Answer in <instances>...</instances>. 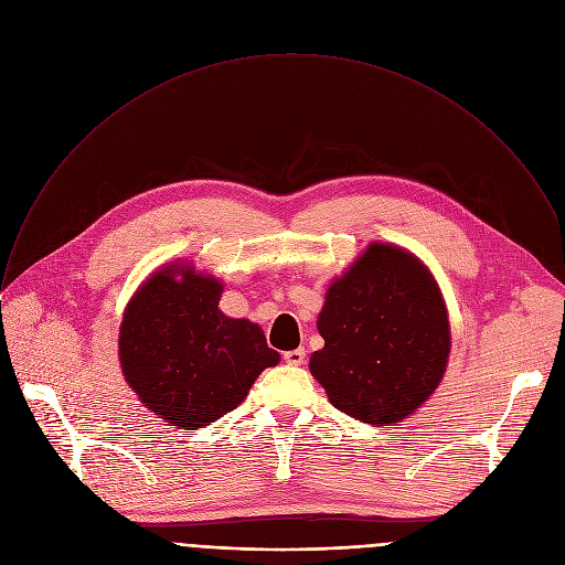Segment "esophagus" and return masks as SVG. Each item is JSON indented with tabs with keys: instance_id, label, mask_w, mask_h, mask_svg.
<instances>
[{
	"instance_id": "obj_1",
	"label": "esophagus",
	"mask_w": 565,
	"mask_h": 565,
	"mask_svg": "<svg viewBox=\"0 0 565 565\" xmlns=\"http://www.w3.org/2000/svg\"><path fill=\"white\" fill-rule=\"evenodd\" d=\"M284 360H286V364H290V366H301V364L306 362V351H303V349L286 351V353H284Z\"/></svg>"
}]
</instances>
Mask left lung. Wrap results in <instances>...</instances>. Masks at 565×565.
I'll return each mask as SVG.
<instances>
[{
  "mask_svg": "<svg viewBox=\"0 0 565 565\" xmlns=\"http://www.w3.org/2000/svg\"><path fill=\"white\" fill-rule=\"evenodd\" d=\"M317 331L324 349L310 355V373L335 409L369 425L414 414L440 384L451 347L434 277L386 244L333 281Z\"/></svg>",
  "mask_w": 565,
  "mask_h": 565,
  "instance_id": "8db88e82",
  "label": "left lung"
}]
</instances>
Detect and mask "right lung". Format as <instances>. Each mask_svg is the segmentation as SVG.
Here are the masks:
<instances>
[{
    "mask_svg": "<svg viewBox=\"0 0 565 565\" xmlns=\"http://www.w3.org/2000/svg\"><path fill=\"white\" fill-rule=\"evenodd\" d=\"M168 268L136 292L120 327V364L142 405L172 427L201 429L236 409L279 353L248 319L218 310L223 286Z\"/></svg>",
    "mask_w": 565,
    "mask_h": 565,
    "instance_id": "1",
    "label": "right lung"
}]
</instances>
